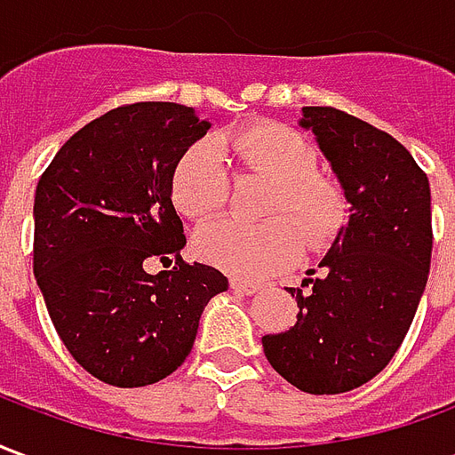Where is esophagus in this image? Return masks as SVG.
<instances>
[{
  "mask_svg": "<svg viewBox=\"0 0 455 455\" xmlns=\"http://www.w3.org/2000/svg\"><path fill=\"white\" fill-rule=\"evenodd\" d=\"M231 290L236 292H243V295H256L260 285L258 283H251V280H241V277H231Z\"/></svg>",
  "mask_w": 455,
  "mask_h": 455,
  "instance_id": "34e87169",
  "label": "esophagus"
}]
</instances>
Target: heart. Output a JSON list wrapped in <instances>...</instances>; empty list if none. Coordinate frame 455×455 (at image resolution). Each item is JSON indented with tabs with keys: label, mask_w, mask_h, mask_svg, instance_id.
I'll list each match as a JSON object with an SVG mask.
<instances>
[{
	"label": "heart",
	"mask_w": 455,
	"mask_h": 455,
	"mask_svg": "<svg viewBox=\"0 0 455 455\" xmlns=\"http://www.w3.org/2000/svg\"><path fill=\"white\" fill-rule=\"evenodd\" d=\"M273 182L266 224L221 219L197 234V253L234 275L263 277L295 263L302 248L329 243L346 219V197L339 182L316 172L315 143L287 124H251L227 131L219 140L192 143L170 175V197L182 217L207 221L228 197V165ZM280 213H290L297 229Z\"/></svg>",
	"instance_id": "b5f03b06"
}]
</instances>
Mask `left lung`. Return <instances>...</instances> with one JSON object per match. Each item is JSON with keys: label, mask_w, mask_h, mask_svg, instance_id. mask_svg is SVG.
<instances>
[{"label": "left lung", "mask_w": 455, "mask_h": 455, "mask_svg": "<svg viewBox=\"0 0 455 455\" xmlns=\"http://www.w3.org/2000/svg\"><path fill=\"white\" fill-rule=\"evenodd\" d=\"M331 163L348 224L309 270L297 324L263 336L267 363L309 395H339L372 380L390 363L427 287L431 263L429 180L390 133L331 107H302Z\"/></svg>", "instance_id": "obj_1"}]
</instances>
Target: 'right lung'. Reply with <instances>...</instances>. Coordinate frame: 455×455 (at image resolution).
<instances>
[{
    "label": "right lung",
    "instance_id": "1",
    "mask_svg": "<svg viewBox=\"0 0 455 455\" xmlns=\"http://www.w3.org/2000/svg\"><path fill=\"white\" fill-rule=\"evenodd\" d=\"M212 124L192 107L139 102L107 112L55 153L34 199V275L75 361L114 387L178 371L199 316L228 280L182 260L185 231L170 197L178 158ZM176 256L145 273L148 257Z\"/></svg>",
    "mask_w": 455,
    "mask_h": 455
}]
</instances>
